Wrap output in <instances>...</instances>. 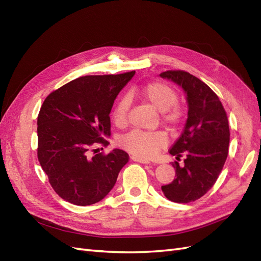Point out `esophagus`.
<instances>
[{
  "label": "esophagus",
  "instance_id": "esophagus-1",
  "mask_svg": "<svg viewBox=\"0 0 261 261\" xmlns=\"http://www.w3.org/2000/svg\"><path fill=\"white\" fill-rule=\"evenodd\" d=\"M132 160H133V161H135V162L145 163V164L150 163V161H148V160H146V159H141V158H138V156H135V155H133V156H132Z\"/></svg>",
  "mask_w": 261,
  "mask_h": 261
}]
</instances>
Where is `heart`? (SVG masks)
<instances>
[{
  "instance_id": "1",
  "label": "heart",
  "mask_w": 261,
  "mask_h": 261,
  "mask_svg": "<svg viewBox=\"0 0 261 261\" xmlns=\"http://www.w3.org/2000/svg\"><path fill=\"white\" fill-rule=\"evenodd\" d=\"M139 94L159 112H163V121L170 127H177L183 121L184 113L175 106L178 96L176 91L163 83L153 82L144 85L139 89ZM128 100L122 98L116 102L112 118L115 125L124 126L127 121ZM167 136L162 132L133 130L121 139V146L132 154L141 159L152 158L158 150L167 145Z\"/></svg>"
}]
</instances>
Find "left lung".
Here are the masks:
<instances>
[{
	"instance_id": "8db88e82",
	"label": "left lung",
	"mask_w": 261,
	"mask_h": 261,
	"mask_svg": "<svg viewBox=\"0 0 261 261\" xmlns=\"http://www.w3.org/2000/svg\"><path fill=\"white\" fill-rule=\"evenodd\" d=\"M160 77L179 86L186 94L188 112L184 130L170 153L175 161V178L161 187L173 202L187 203L199 199L215 185L223 169L230 144L225 110L217 94L199 78L184 70H167Z\"/></svg>"
}]
</instances>
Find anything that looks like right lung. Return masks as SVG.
<instances>
[{
    "label": "right lung",
    "instance_id": "obj_1",
    "mask_svg": "<svg viewBox=\"0 0 261 261\" xmlns=\"http://www.w3.org/2000/svg\"><path fill=\"white\" fill-rule=\"evenodd\" d=\"M135 70L118 75L84 76L45 98L38 115V160L61 198L89 206L114 187L129 156L121 149L91 154L109 143L114 100Z\"/></svg>",
    "mask_w": 261,
    "mask_h": 261
}]
</instances>
